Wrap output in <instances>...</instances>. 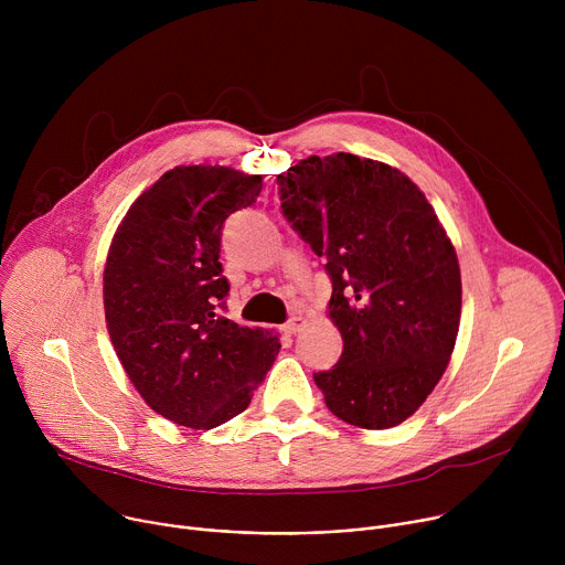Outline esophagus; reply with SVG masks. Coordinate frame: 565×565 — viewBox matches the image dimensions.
I'll return each mask as SVG.
<instances>
[{"label": "esophagus", "mask_w": 565, "mask_h": 565, "mask_svg": "<svg viewBox=\"0 0 565 565\" xmlns=\"http://www.w3.org/2000/svg\"><path fill=\"white\" fill-rule=\"evenodd\" d=\"M301 327H303V319L301 317H290L286 324L281 327V331L286 333V335H295V333H299L301 331Z\"/></svg>", "instance_id": "34e87169"}]
</instances>
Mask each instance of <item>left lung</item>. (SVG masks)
Segmentation results:
<instances>
[{
	"label": "left lung",
	"mask_w": 565,
	"mask_h": 565,
	"mask_svg": "<svg viewBox=\"0 0 565 565\" xmlns=\"http://www.w3.org/2000/svg\"><path fill=\"white\" fill-rule=\"evenodd\" d=\"M281 212L324 259L338 364L315 373L349 425L407 420L443 377L460 324L456 250L405 174L355 153L310 156L277 177Z\"/></svg>",
	"instance_id": "1"
}]
</instances>
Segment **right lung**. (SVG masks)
<instances>
[{"label": "right lung", "instance_id": "add662e5", "mask_svg": "<svg viewBox=\"0 0 565 565\" xmlns=\"http://www.w3.org/2000/svg\"><path fill=\"white\" fill-rule=\"evenodd\" d=\"M262 177L174 168L118 225L105 266V317L131 384L163 418L212 429L248 409L281 344L225 310L221 230L257 201Z\"/></svg>", "mask_w": 565, "mask_h": 565}]
</instances>
